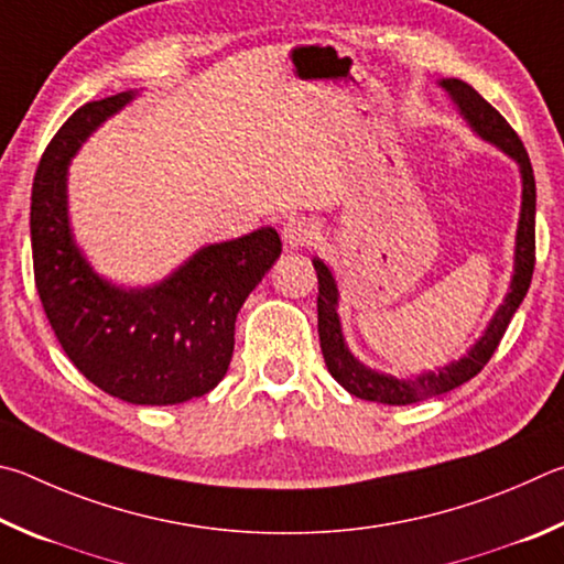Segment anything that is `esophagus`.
I'll list each match as a JSON object with an SVG mask.
<instances>
[{
	"mask_svg": "<svg viewBox=\"0 0 564 564\" xmlns=\"http://www.w3.org/2000/svg\"><path fill=\"white\" fill-rule=\"evenodd\" d=\"M317 225L307 220V217H292V220L284 225L282 240L288 250H302V247H310L317 240Z\"/></svg>",
	"mask_w": 564,
	"mask_h": 564,
	"instance_id": "34e87169",
	"label": "esophagus"
}]
</instances>
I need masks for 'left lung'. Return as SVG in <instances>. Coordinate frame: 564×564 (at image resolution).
Wrapping results in <instances>:
<instances>
[{
  "label": "left lung",
  "instance_id": "left-lung-1",
  "mask_svg": "<svg viewBox=\"0 0 564 564\" xmlns=\"http://www.w3.org/2000/svg\"><path fill=\"white\" fill-rule=\"evenodd\" d=\"M441 86L446 88L453 104L458 106L460 116L470 123L482 141L498 145L502 153H508L512 161L520 165L522 177V205H520V223H518V237H516V274H512L510 292L506 302L500 304L496 317L490 319L488 329L470 347L466 357L448 364L438 371H426L416 379H397L391 373H379L369 367H364L359 359H354L347 341L341 334V322L337 314L339 304V290L334 282L332 270L322 260H314V270H317L319 280V297H317V312H319V344L324 354V364L334 379H337L351 397L364 401L389 403V406H406V403H416L423 399H433L438 393H446L458 389L460 383L478 377L480 369L490 361L496 354L498 344L506 334L512 314L518 312L520 302L525 300L530 290L532 270H535V175H532V165L525 145L512 131V126L502 118L496 108H492L486 98H482L476 88L468 86L460 78H443Z\"/></svg>",
  "mask_w": 564,
  "mask_h": 564
}]
</instances>
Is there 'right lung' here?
<instances>
[{
    "label": "right lung",
    "instance_id": "obj_1",
    "mask_svg": "<svg viewBox=\"0 0 564 564\" xmlns=\"http://www.w3.org/2000/svg\"><path fill=\"white\" fill-rule=\"evenodd\" d=\"M133 96L84 104L46 145L29 217L34 282L58 344L94 387L138 406H173L223 381L237 312L280 257L282 242L272 227H260L203 247L153 288L123 290L101 280L68 227L66 167Z\"/></svg>",
    "mask_w": 564,
    "mask_h": 564
}]
</instances>
